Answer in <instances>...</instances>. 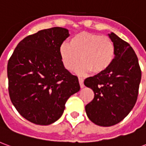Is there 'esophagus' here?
<instances>
[{"label": "esophagus", "instance_id": "34e87169", "mask_svg": "<svg viewBox=\"0 0 146 146\" xmlns=\"http://www.w3.org/2000/svg\"><path fill=\"white\" fill-rule=\"evenodd\" d=\"M79 83H80V88H83L84 87V79L81 78V77H79Z\"/></svg>", "mask_w": 146, "mask_h": 146}]
</instances>
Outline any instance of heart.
Returning <instances> with one entry per match:
<instances>
[{
	"label": "heart",
	"instance_id": "heart-1",
	"mask_svg": "<svg viewBox=\"0 0 146 146\" xmlns=\"http://www.w3.org/2000/svg\"><path fill=\"white\" fill-rule=\"evenodd\" d=\"M59 55L66 70H73L80 58L82 62L75 68L77 74L85 75L91 71L101 74L112 66L116 57V47L109 36L80 32L71 37L70 44L60 45Z\"/></svg>",
	"mask_w": 146,
	"mask_h": 146
}]
</instances>
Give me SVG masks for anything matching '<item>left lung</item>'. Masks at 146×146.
<instances>
[{
  "label": "left lung",
  "instance_id": "1",
  "mask_svg": "<svg viewBox=\"0 0 146 146\" xmlns=\"http://www.w3.org/2000/svg\"><path fill=\"white\" fill-rule=\"evenodd\" d=\"M109 36L116 47V57L104 73L90 76L84 85L93 90L95 97L85 106L90 120L102 127L119 123L135 106L141 72L135 51L115 33Z\"/></svg>",
  "mask_w": 146,
  "mask_h": 146
}]
</instances>
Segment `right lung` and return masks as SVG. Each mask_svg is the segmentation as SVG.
Returning a JSON list of instances; mask_svg holds the SVG:
<instances>
[{"label": "right lung", "mask_w": 146, "mask_h": 146, "mask_svg": "<svg viewBox=\"0 0 146 146\" xmlns=\"http://www.w3.org/2000/svg\"><path fill=\"white\" fill-rule=\"evenodd\" d=\"M70 36L62 27L42 30L18 44L8 62V92L21 116L39 125L59 119L79 92L77 76L64 67L59 47Z\"/></svg>", "instance_id": "1"}]
</instances>
